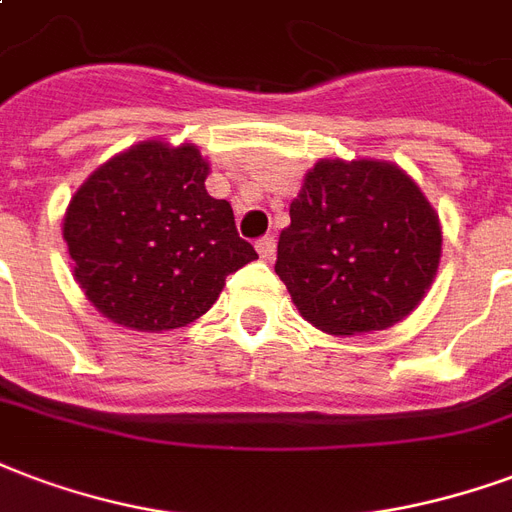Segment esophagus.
I'll return each instance as SVG.
<instances>
[{
	"label": "esophagus",
	"instance_id": "34e87169",
	"mask_svg": "<svg viewBox=\"0 0 512 512\" xmlns=\"http://www.w3.org/2000/svg\"><path fill=\"white\" fill-rule=\"evenodd\" d=\"M255 246H257V255L263 257V260H271V257H274V252H276V238L274 236L260 238Z\"/></svg>",
	"mask_w": 512,
	"mask_h": 512
}]
</instances>
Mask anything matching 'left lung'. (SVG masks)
I'll list each match as a JSON object with an SVG mask.
<instances>
[{"label":"left lung","instance_id":"1","mask_svg":"<svg viewBox=\"0 0 512 512\" xmlns=\"http://www.w3.org/2000/svg\"><path fill=\"white\" fill-rule=\"evenodd\" d=\"M442 257L439 214L388 160H320L290 203L276 274L304 320L331 336L401 323L429 293Z\"/></svg>","mask_w":512,"mask_h":512}]
</instances>
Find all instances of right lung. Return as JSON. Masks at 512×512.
I'll return each mask as SVG.
<instances>
[{
	"mask_svg": "<svg viewBox=\"0 0 512 512\" xmlns=\"http://www.w3.org/2000/svg\"><path fill=\"white\" fill-rule=\"evenodd\" d=\"M211 165L195 143L140 140L75 189L62 236L89 304L130 331L195 323L227 274L257 260L233 208L211 198Z\"/></svg>",
	"mask_w": 512,
	"mask_h": 512,
	"instance_id": "right-lung-1",
	"label": "right lung"
}]
</instances>
